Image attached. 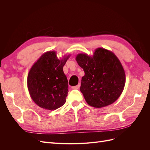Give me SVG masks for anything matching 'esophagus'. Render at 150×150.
<instances>
[{"label":"esophagus","mask_w":150,"mask_h":150,"mask_svg":"<svg viewBox=\"0 0 150 150\" xmlns=\"http://www.w3.org/2000/svg\"><path fill=\"white\" fill-rule=\"evenodd\" d=\"M80 86H81V84H78V85L76 86H72V89H79V88H80Z\"/></svg>","instance_id":"obj_1"}]
</instances>
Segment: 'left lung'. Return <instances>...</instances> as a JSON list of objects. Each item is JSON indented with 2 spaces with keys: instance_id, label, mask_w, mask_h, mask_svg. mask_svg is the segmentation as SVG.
<instances>
[{
  "instance_id": "8db88e82",
  "label": "left lung",
  "mask_w": 150,
  "mask_h": 150,
  "mask_svg": "<svg viewBox=\"0 0 150 150\" xmlns=\"http://www.w3.org/2000/svg\"><path fill=\"white\" fill-rule=\"evenodd\" d=\"M76 60L84 71L80 91L86 101L100 108L115 102L124 89L126 75L119 59L112 52L99 47L93 56L80 53Z\"/></svg>"
}]
</instances>
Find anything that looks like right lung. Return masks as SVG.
I'll return each mask as SVG.
<instances>
[{
    "mask_svg": "<svg viewBox=\"0 0 150 150\" xmlns=\"http://www.w3.org/2000/svg\"><path fill=\"white\" fill-rule=\"evenodd\" d=\"M69 57L59 59L55 51H47L30 68L27 84L32 99L39 107L52 111L66 103L69 91L63 67Z\"/></svg>",
    "mask_w": 150,
    "mask_h": 150,
    "instance_id": "right-lung-1",
    "label": "right lung"
}]
</instances>
